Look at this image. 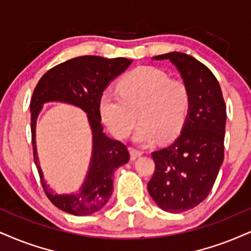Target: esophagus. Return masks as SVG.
<instances>
[{
    "label": "esophagus",
    "instance_id": "esophagus-1",
    "mask_svg": "<svg viewBox=\"0 0 251 251\" xmlns=\"http://www.w3.org/2000/svg\"><path fill=\"white\" fill-rule=\"evenodd\" d=\"M142 154H143V151L137 150V149H134V148H131V149H130V156H131V159H136V158H138V157H141Z\"/></svg>",
    "mask_w": 251,
    "mask_h": 251
}]
</instances>
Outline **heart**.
Returning a JSON list of instances; mask_svg holds the SVG:
<instances>
[{
    "label": "heart",
    "instance_id": "heart-1",
    "mask_svg": "<svg viewBox=\"0 0 251 251\" xmlns=\"http://www.w3.org/2000/svg\"><path fill=\"white\" fill-rule=\"evenodd\" d=\"M119 93L104 92L99 101L101 119L117 138H126L141 120L134 142L147 145L180 131L190 109V92L181 80L154 67L142 66L117 83ZM138 114H136L135 113Z\"/></svg>",
    "mask_w": 251,
    "mask_h": 251
}]
</instances>
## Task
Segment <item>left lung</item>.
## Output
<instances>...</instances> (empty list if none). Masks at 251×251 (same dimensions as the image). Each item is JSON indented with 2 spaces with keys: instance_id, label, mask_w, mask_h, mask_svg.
Here are the masks:
<instances>
[{
  "instance_id": "obj_1",
  "label": "left lung",
  "mask_w": 251,
  "mask_h": 251,
  "mask_svg": "<svg viewBox=\"0 0 251 251\" xmlns=\"http://www.w3.org/2000/svg\"><path fill=\"white\" fill-rule=\"evenodd\" d=\"M170 60L190 92V109L180 135L152 152L156 170L148 191L169 213L194 208L211 192L224 162L226 104L218 80L208 67L181 52L156 55Z\"/></svg>"
}]
</instances>
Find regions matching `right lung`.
Here are the masks:
<instances>
[{
	"mask_svg": "<svg viewBox=\"0 0 251 251\" xmlns=\"http://www.w3.org/2000/svg\"><path fill=\"white\" fill-rule=\"evenodd\" d=\"M131 59L83 55L61 63L48 71L37 83L30 102L33 159L43 190L55 207L76 216L91 215L103 207L113 193L116 169L129 162V151L120 141L108 137L101 125L99 101L109 83L130 66ZM63 101L88 114L92 130V156L84 182L76 194L58 195L46 184L39 165L35 145V125L42 106Z\"/></svg>",
	"mask_w": 251,
	"mask_h": 251,
	"instance_id": "1",
	"label": "right lung"
}]
</instances>
